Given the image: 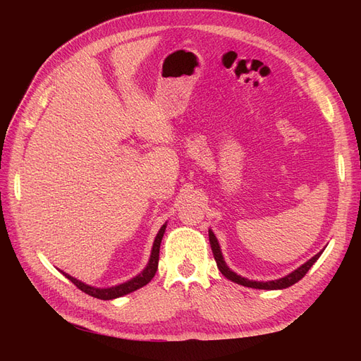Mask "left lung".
<instances>
[{
  "instance_id": "8db88e82",
  "label": "left lung",
  "mask_w": 361,
  "mask_h": 361,
  "mask_svg": "<svg viewBox=\"0 0 361 361\" xmlns=\"http://www.w3.org/2000/svg\"><path fill=\"white\" fill-rule=\"evenodd\" d=\"M209 243H211V248H212V253H214V257H215V262H216V267L218 269L221 271V274L232 280L235 283H238V285H243V286H247V288H253V289H285V288H289L292 285H295V283L300 281L305 274H307V271L312 268V265L314 264L316 260L319 259V256L322 255V251H319L318 255H314L310 260L305 262L304 265H301L298 269H295L293 272H290L289 276L283 277V279H279V280H272V281H251L248 279H244L241 276H236L233 271H231V268H228L226 265V262L221 256V250H220V245H218V241L215 235L209 231Z\"/></svg>"
}]
</instances>
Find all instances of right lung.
Here are the masks:
<instances>
[{
  "label": "right lung",
  "instance_id": "right-lung-1",
  "mask_svg": "<svg viewBox=\"0 0 361 361\" xmlns=\"http://www.w3.org/2000/svg\"><path fill=\"white\" fill-rule=\"evenodd\" d=\"M164 232H166V224H164V226L159 228V232H158V235H157V238H155L154 248H152V256H150L149 265L146 267V269H145L143 272H141L140 276H137L135 279L123 283V285H118V286H114V288H108V289H97V288H92V286L84 285V283H81L80 280H76V279L71 277L69 274H64V272H63V274L66 276L76 288L81 289V290L85 292V293H89L90 297L99 298V300H113V298L123 297V295H126V293H130V292H134V290H137V289H140V288L146 286L147 283H149L152 279H154L155 272H157V269H158L159 245H161V239H162V236H164Z\"/></svg>",
  "mask_w": 361,
  "mask_h": 361
}]
</instances>
